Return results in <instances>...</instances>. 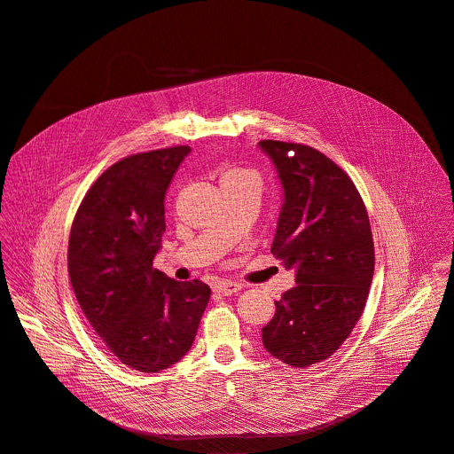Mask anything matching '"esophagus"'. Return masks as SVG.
I'll list each match as a JSON object with an SVG mask.
<instances>
[{
  "label": "esophagus",
  "mask_w": 454,
  "mask_h": 454,
  "mask_svg": "<svg viewBox=\"0 0 454 454\" xmlns=\"http://www.w3.org/2000/svg\"><path fill=\"white\" fill-rule=\"evenodd\" d=\"M213 290H215V294H218V295L229 297V295L239 292V290H241V285L231 283V281H220V283H216V285L213 286Z\"/></svg>",
  "instance_id": "1"
}]
</instances>
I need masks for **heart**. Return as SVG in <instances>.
<instances>
[{"mask_svg":"<svg viewBox=\"0 0 454 454\" xmlns=\"http://www.w3.org/2000/svg\"><path fill=\"white\" fill-rule=\"evenodd\" d=\"M247 175H252V173L247 169H239V168H232L223 173V176H247Z\"/></svg>","mask_w":454,"mask_h":454,"instance_id":"heart-1","label":"heart"}]
</instances>
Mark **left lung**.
<instances>
[{"label": "left lung", "mask_w": 454, "mask_h": 454, "mask_svg": "<svg viewBox=\"0 0 454 454\" xmlns=\"http://www.w3.org/2000/svg\"><path fill=\"white\" fill-rule=\"evenodd\" d=\"M259 148L285 195L270 250L295 270L297 283L276 301L262 345L306 369L333 356L364 313L376 262L371 222L348 175L322 152L274 139Z\"/></svg>", "instance_id": "obj_1"}]
</instances>
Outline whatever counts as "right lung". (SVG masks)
<instances>
[{
	"label": "right lung",
	"mask_w": 454,
	"mask_h": 454,
	"mask_svg": "<svg viewBox=\"0 0 454 454\" xmlns=\"http://www.w3.org/2000/svg\"><path fill=\"white\" fill-rule=\"evenodd\" d=\"M190 152L171 146L118 160L89 188L71 225L74 297L107 350L139 372L183 359L211 297L202 281L178 283L152 266L166 231L164 195Z\"/></svg>",
	"instance_id": "obj_1"
}]
</instances>
